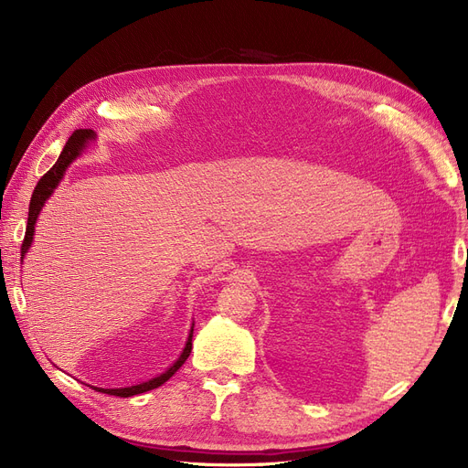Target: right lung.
I'll return each mask as SVG.
<instances>
[{"label":"right lung","mask_w":468,"mask_h":468,"mask_svg":"<svg viewBox=\"0 0 468 468\" xmlns=\"http://www.w3.org/2000/svg\"><path fill=\"white\" fill-rule=\"evenodd\" d=\"M94 136H96V134H94L92 129H77L71 136H69V141H67L63 152L59 154V160L56 162V165L46 173V176L38 181L37 188H34L32 198H30V206H28L27 231H25L23 247H21V261H23L25 254L28 252V249H30V245H32L34 223H37V219H38V214H40V210L44 207V202L51 197V193H54V188L59 185V181H61V177H63V173H65L67 165L77 158V155L80 154V150L86 146V143L92 141ZM193 327H195V324H193ZM193 327H190V334H188V339H186V343H185V349H183L181 356H179L176 362H173V365H171L164 374L148 379V382L136 384V386H129V388H113V389L94 388V389H98V391H101V393H108V395H115V397H131V395H138V393H144V391L160 388L162 384H165L167 379L185 365V360L188 358L190 349H193Z\"/></svg>","instance_id":"1"}]
</instances>
